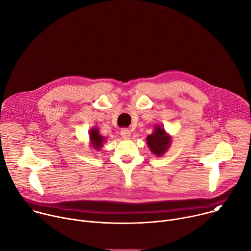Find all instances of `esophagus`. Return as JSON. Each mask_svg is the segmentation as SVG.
<instances>
[{
	"label": "esophagus",
	"instance_id": "obj_1",
	"mask_svg": "<svg viewBox=\"0 0 251 251\" xmlns=\"http://www.w3.org/2000/svg\"><path fill=\"white\" fill-rule=\"evenodd\" d=\"M120 134H121L122 138H124V139H129V138H130V136H131V132H130V130H129V129H127V128H123V129H121Z\"/></svg>",
	"mask_w": 251,
	"mask_h": 251
}]
</instances>
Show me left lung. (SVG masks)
<instances>
[{"label": "left lung", "instance_id": "8db88e82", "mask_svg": "<svg viewBox=\"0 0 251 251\" xmlns=\"http://www.w3.org/2000/svg\"><path fill=\"white\" fill-rule=\"evenodd\" d=\"M171 142V137L168 136L163 128L157 127L152 135L147 137V143L151 151L157 155L162 156L168 149Z\"/></svg>", "mask_w": 251, "mask_h": 251}]
</instances>
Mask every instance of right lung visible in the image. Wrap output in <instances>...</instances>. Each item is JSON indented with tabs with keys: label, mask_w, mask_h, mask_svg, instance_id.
<instances>
[{
	"label": "right lung",
	"mask_w": 251,
	"mask_h": 251,
	"mask_svg": "<svg viewBox=\"0 0 251 251\" xmlns=\"http://www.w3.org/2000/svg\"><path fill=\"white\" fill-rule=\"evenodd\" d=\"M90 140H91V143H92L93 147L95 149L99 150V148L101 147L102 143H103V137L98 134L97 129H92L91 130V132H90Z\"/></svg>",
	"instance_id": "right-lung-1"
}]
</instances>
